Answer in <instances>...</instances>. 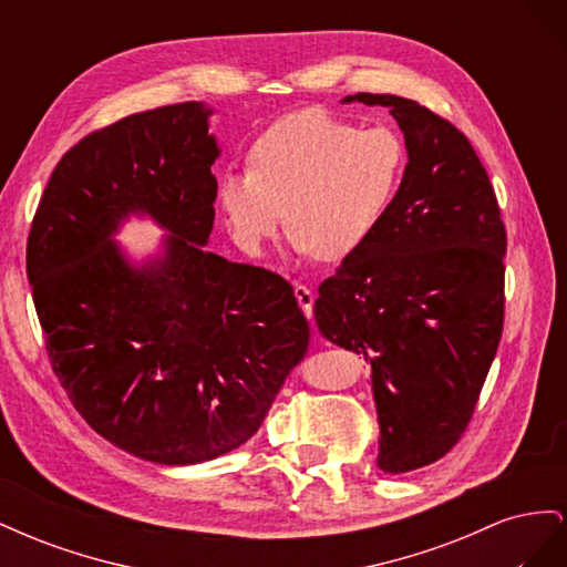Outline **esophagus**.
Listing matches in <instances>:
<instances>
[{"instance_id": "34e87169", "label": "esophagus", "mask_w": 567, "mask_h": 567, "mask_svg": "<svg viewBox=\"0 0 567 567\" xmlns=\"http://www.w3.org/2000/svg\"><path fill=\"white\" fill-rule=\"evenodd\" d=\"M293 296H296V300H298V305H300V310L310 317L312 315V305H315V293L307 286H296L293 288Z\"/></svg>"}]
</instances>
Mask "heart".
<instances>
[{
	"instance_id": "1",
	"label": "heart",
	"mask_w": 567,
	"mask_h": 567,
	"mask_svg": "<svg viewBox=\"0 0 567 567\" xmlns=\"http://www.w3.org/2000/svg\"><path fill=\"white\" fill-rule=\"evenodd\" d=\"M402 136L321 109L281 115L250 146V173L221 177L219 210L238 248L255 255L288 210L290 244L321 262L354 255L379 231L406 173Z\"/></svg>"
}]
</instances>
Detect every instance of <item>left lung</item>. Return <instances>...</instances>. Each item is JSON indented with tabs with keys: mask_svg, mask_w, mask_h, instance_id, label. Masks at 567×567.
<instances>
[{
	"mask_svg": "<svg viewBox=\"0 0 567 567\" xmlns=\"http://www.w3.org/2000/svg\"><path fill=\"white\" fill-rule=\"evenodd\" d=\"M390 109L406 173L383 225L319 286L315 321L364 354L379 414V468L416 471L447 454L473 416L504 329L506 229L471 142L411 99Z\"/></svg>",
	"mask_w": 567,
	"mask_h": 567,
	"instance_id": "left-lung-1",
	"label": "left lung"
}]
</instances>
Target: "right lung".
Instances as JSON below:
<instances>
[{"label":"right lung","instance_id":"obj_1","mask_svg":"<svg viewBox=\"0 0 567 567\" xmlns=\"http://www.w3.org/2000/svg\"><path fill=\"white\" fill-rule=\"evenodd\" d=\"M200 101L92 132L59 161L28 236V281L56 379L115 447L163 466L252 437L310 342L293 288L205 250L219 158ZM130 216L168 234L134 264Z\"/></svg>","mask_w":567,"mask_h":567}]
</instances>
